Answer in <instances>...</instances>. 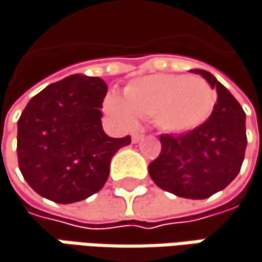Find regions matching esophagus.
<instances>
[{"label": "esophagus", "mask_w": 262, "mask_h": 262, "mask_svg": "<svg viewBox=\"0 0 262 262\" xmlns=\"http://www.w3.org/2000/svg\"><path fill=\"white\" fill-rule=\"evenodd\" d=\"M144 139V135L142 133H135L133 136H132V142L133 144H136V142H139V141H142Z\"/></svg>", "instance_id": "obj_1"}]
</instances>
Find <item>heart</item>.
I'll use <instances>...</instances> for the list:
<instances>
[{
    "label": "heart",
    "mask_w": 262,
    "mask_h": 262,
    "mask_svg": "<svg viewBox=\"0 0 262 262\" xmlns=\"http://www.w3.org/2000/svg\"><path fill=\"white\" fill-rule=\"evenodd\" d=\"M215 103V90L200 77L154 74L130 81L123 90V99L110 95L105 110L129 126L136 117H152L160 130L184 133L203 124Z\"/></svg>",
    "instance_id": "b5f03b06"
}]
</instances>
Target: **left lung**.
<instances>
[{"instance_id": "1", "label": "left lung", "mask_w": 262, "mask_h": 262, "mask_svg": "<svg viewBox=\"0 0 262 262\" xmlns=\"http://www.w3.org/2000/svg\"><path fill=\"white\" fill-rule=\"evenodd\" d=\"M216 89L218 99L199 127L160 135L162 151L148 172L157 187L185 199H208L237 177L246 151V114L234 96L210 72L192 70Z\"/></svg>"}]
</instances>
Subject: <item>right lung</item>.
Masks as SVG:
<instances>
[{
	"label": "right lung",
	"instance_id": "obj_1",
	"mask_svg": "<svg viewBox=\"0 0 262 262\" xmlns=\"http://www.w3.org/2000/svg\"><path fill=\"white\" fill-rule=\"evenodd\" d=\"M108 87L99 77L70 75L28 102L17 121V162L29 187L54 203L84 200L105 185L110 163L130 136L102 129Z\"/></svg>",
	"mask_w": 262,
	"mask_h": 262
}]
</instances>
